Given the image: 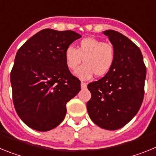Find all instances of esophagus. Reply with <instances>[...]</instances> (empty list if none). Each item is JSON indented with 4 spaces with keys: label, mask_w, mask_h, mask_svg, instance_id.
<instances>
[{
    "label": "esophagus",
    "mask_w": 156,
    "mask_h": 156,
    "mask_svg": "<svg viewBox=\"0 0 156 156\" xmlns=\"http://www.w3.org/2000/svg\"><path fill=\"white\" fill-rule=\"evenodd\" d=\"M80 85H81V88H82V89H86V88H87V83H86L81 82Z\"/></svg>",
    "instance_id": "esophagus-1"
}]
</instances>
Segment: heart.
<instances>
[{
    "label": "heart",
    "mask_w": 156,
    "mask_h": 156,
    "mask_svg": "<svg viewBox=\"0 0 156 156\" xmlns=\"http://www.w3.org/2000/svg\"><path fill=\"white\" fill-rule=\"evenodd\" d=\"M115 58L113 45L94 37L83 39L76 49L69 46L65 51L66 64L69 69H75L82 61L85 62L74 72L83 80L90 79L94 74L98 77L106 75L113 66Z\"/></svg>",
    "instance_id": "obj_1"
}]
</instances>
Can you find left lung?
Segmentation results:
<instances>
[{
	"mask_svg": "<svg viewBox=\"0 0 156 156\" xmlns=\"http://www.w3.org/2000/svg\"><path fill=\"white\" fill-rule=\"evenodd\" d=\"M114 47V64L104 77L89 83L91 98L87 103L90 119L103 129L115 130L133 119L144 94L146 67L138 47L115 30L103 32Z\"/></svg>",
	"mask_w": 156,
	"mask_h": 156,
	"instance_id": "obj_1",
	"label": "left lung"
}]
</instances>
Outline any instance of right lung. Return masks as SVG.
Here are the masks:
<instances>
[{"label":"right lung","mask_w":156,"mask_h":156,"mask_svg":"<svg viewBox=\"0 0 156 156\" xmlns=\"http://www.w3.org/2000/svg\"><path fill=\"white\" fill-rule=\"evenodd\" d=\"M81 35L72 30L44 29L25 43L16 53L11 72L12 99L24 123L48 131L63 121L66 103L80 90L65 60V51Z\"/></svg>","instance_id":"right-lung-1"}]
</instances>
